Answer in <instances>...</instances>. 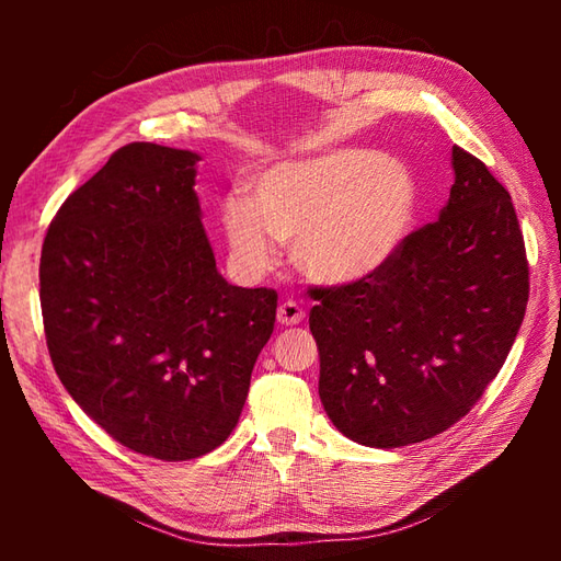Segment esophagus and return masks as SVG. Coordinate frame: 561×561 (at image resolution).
<instances>
[{"mask_svg": "<svg viewBox=\"0 0 561 561\" xmlns=\"http://www.w3.org/2000/svg\"><path fill=\"white\" fill-rule=\"evenodd\" d=\"M304 318H306V311L299 301H284L277 308V320L282 325H299Z\"/></svg>", "mask_w": 561, "mask_h": 561, "instance_id": "1", "label": "esophagus"}]
</instances>
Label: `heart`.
<instances>
[{
	"instance_id": "b5f03b06",
	"label": "heart",
	"mask_w": 561,
	"mask_h": 561,
	"mask_svg": "<svg viewBox=\"0 0 561 561\" xmlns=\"http://www.w3.org/2000/svg\"><path fill=\"white\" fill-rule=\"evenodd\" d=\"M420 190L402 163L376 149H335L272 165L250 202L229 197L221 224L231 257L248 274L294 243L299 267L323 284L374 277L400 253L414 226Z\"/></svg>"
}]
</instances>
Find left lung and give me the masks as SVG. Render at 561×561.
Returning a JSON list of instances; mask_svg holds the SVG:
<instances>
[{"label":"left lung","instance_id":"left-lung-1","mask_svg":"<svg viewBox=\"0 0 561 561\" xmlns=\"http://www.w3.org/2000/svg\"><path fill=\"white\" fill-rule=\"evenodd\" d=\"M446 207L374 277L316 287L308 325L320 402L362 446L432 438L472 410L514 347L528 260L514 202L490 169L453 147Z\"/></svg>","mask_w":561,"mask_h":561}]
</instances>
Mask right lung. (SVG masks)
<instances>
[{
  "mask_svg": "<svg viewBox=\"0 0 561 561\" xmlns=\"http://www.w3.org/2000/svg\"><path fill=\"white\" fill-rule=\"evenodd\" d=\"M199 153L135 141L47 229L41 308L62 386L117 444L159 460L221 446L277 316L226 282L202 226Z\"/></svg>",
  "mask_w": 561,
  "mask_h": 561,
  "instance_id": "add662e5",
  "label": "right lung"
}]
</instances>
